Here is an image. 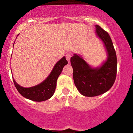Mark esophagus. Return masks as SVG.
<instances>
[{"label":"esophagus","mask_w":133,"mask_h":133,"mask_svg":"<svg viewBox=\"0 0 133 133\" xmlns=\"http://www.w3.org/2000/svg\"><path fill=\"white\" fill-rule=\"evenodd\" d=\"M71 57V54H70V53H68V54H67L66 55V60H68V63L70 62Z\"/></svg>","instance_id":"34e87169"}]
</instances>
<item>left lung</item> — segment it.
Wrapping results in <instances>:
<instances>
[{
	"mask_svg": "<svg viewBox=\"0 0 133 133\" xmlns=\"http://www.w3.org/2000/svg\"><path fill=\"white\" fill-rule=\"evenodd\" d=\"M96 32L104 43L108 54V60L102 66L92 68L76 54L70 59L76 87L85 96H96L106 92L112 87L117 76V56L111 37L98 25H96Z\"/></svg>",
	"mask_w": 133,
	"mask_h": 133,
	"instance_id": "8db88e82",
	"label": "left lung"
}]
</instances>
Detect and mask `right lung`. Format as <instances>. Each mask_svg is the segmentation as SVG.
<instances>
[{
    "mask_svg": "<svg viewBox=\"0 0 133 133\" xmlns=\"http://www.w3.org/2000/svg\"><path fill=\"white\" fill-rule=\"evenodd\" d=\"M68 63L65 57L60 59L55 65L49 76L44 81L38 85L30 88L22 87L13 79L14 84L19 93L22 96L34 101H43L49 99L54 94L57 80L63 66Z\"/></svg>",
    "mask_w": 133,
    "mask_h": 133,
    "instance_id": "1",
    "label": "right lung"
}]
</instances>
